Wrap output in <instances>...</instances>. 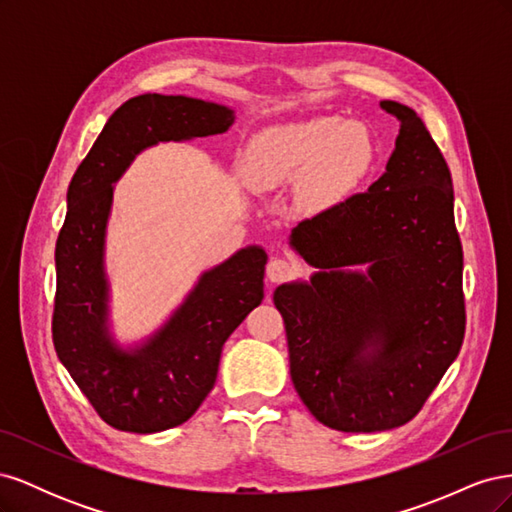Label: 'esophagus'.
I'll list each match as a JSON object with an SVG mask.
<instances>
[{"label":"esophagus","mask_w":512,"mask_h":512,"mask_svg":"<svg viewBox=\"0 0 512 512\" xmlns=\"http://www.w3.org/2000/svg\"><path fill=\"white\" fill-rule=\"evenodd\" d=\"M292 275H294V265L284 258H273L267 265V277L273 284L288 282Z\"/></svg>","instance_id":"esophagus-1"}]
</instances>
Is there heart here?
I'll use <instances>...</instances> for the list:
<instances>
[{"mask_svg":"<svg viewBox=\"0 0 512 512\" xmlns=\"http://www.w3.org/2000/svg\"><path fill=\"white\" fill-rule=\"evenodd\" d=\"M371 158L365 128L339 117H314L256 134L247 164L258 188L303 179L305 198L322 203L359 179Z\"/></svg>","mask_w":512,"mask_h":512,"instance_id":"obj_1","label":"heart"}]
</instances>
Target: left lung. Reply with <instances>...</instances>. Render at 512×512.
Instances as JSON below:
<instances>
[{
    "label": "left lung",
    "instance_id": "1",
    "mask_svg": "<svg viewBox=\"0 0 512 512\" xmlns=\"http://www.w3.org/2000/svg\"><path fill=\"white\" fill-rule=\"evenodd\" d=\"M380 106L399 119L386 173L292 230L290 245L322 271L273 294L294 389L316 421L348 433L412 421L466 333L451 170L412 108Z\"/></svg>",
    "mask_w": 512,
    "mask_h": 512
}]
</instances>
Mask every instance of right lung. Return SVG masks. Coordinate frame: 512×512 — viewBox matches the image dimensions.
Returning <instances> with one entry per match:
<instances>
[{
  "label": "right lung",
  "instance_id": "right-lung-1",
  "mask_svg": "<svg viewBox=\"0 0 512 512\" xmlns=\"http://www.w3.org/2000/svg\"><path fill=\"white\" fill-rule=\"evenodd\" d=\"M226 106L145 94L123 102L76 168L55 245L53 346L106 425L130 433L177 427L203 404L218 378L224 342L260 305L267 254L245 247L207 271L160 333L123 352L106 333L104 228L113 183L138 151L162 141L226 132Z\"/></svg>",
  "mask_w": 512,
  "mask_h": 512
}]
</instances>
